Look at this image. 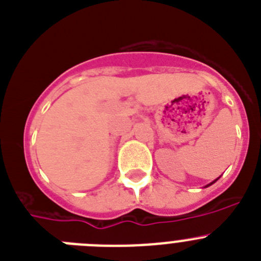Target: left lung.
Listing matches in <instances>:
<instances>
[{
    "label": "left lung",
    "mask_w": 261,
    "mask_h": 261,
    "mask_svg": "<svg viewBox=\"0 0 261 261\" xmlns=\"http://www.w3.org/2000/svg\"><path fill=\"white\" fill-rule=\"evenodd\" d=\"M217 180H218V177H217V179H216V180H213V181H212V183H209V184H206V186H205V188H206V187H209V186H212V184H214V183H216V181Z\"/></svg>",
    "instance_id": "left-lung-1"
}]
</instances>
